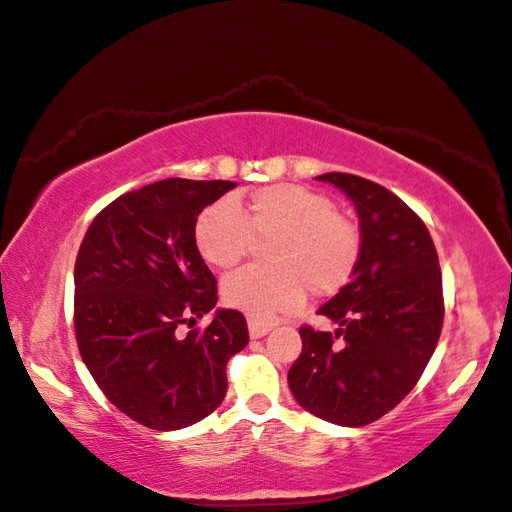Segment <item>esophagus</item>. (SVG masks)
I'll list each match as a JSON object with an SVG mask.
<instances>
[{"label":"esophagus","mask_w":512,"mask_h":512,"mask_svg":"<svg viewBox=\"0 0 512 512\" xmlns=\"http://www.w3.org/2000/svg\"><path fill=\"white\" fill-rule=\"evenodd\" d=\"M270 330H273V323H266V321H257V319H250L248 321V332L253 339H262Z\"/></svg>","instance_id":"34e87169"}]
</instances>
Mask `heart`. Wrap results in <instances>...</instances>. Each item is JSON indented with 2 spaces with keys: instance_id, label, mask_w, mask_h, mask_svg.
<instances>
[{
  "instance_id": "b5f03b06",
  "label": "heart",
  "mask_w": 512,
  "mask_h": 512,
  "mask_svg": "<svg viewBox=\"0 0 512 512\" xmlns=\"http://www.w3.org/2000/svg\"><path fill=\"white\" fill-rule=\"evenodd\" d=\"M266 248L270 266H248L222 281V299L253 319H270L312 297H330L352 279L361 257L356 224L334 211L330 198L297 184L257 189L248 202L217 200L193 226L195 250L213 268L228 270Z\"/></svg>"
}]
</instances>
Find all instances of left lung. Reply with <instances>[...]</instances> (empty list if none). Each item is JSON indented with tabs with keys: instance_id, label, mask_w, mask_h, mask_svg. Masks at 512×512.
Segmentation results:
<instances>
[{
	"instance_id": "8db88e82",
	"label": "left lung",
	"mask_w": 512,
	"mask_h": 512,
	"mask_svg": "<svg viewBox=\"0 0 512 512\" xmlns=\"http://www.w3.org/2000/svg\"><path fill=\"white\" fill-rule=\"evenodd\" d=\"M352 200L361 257L319 314L336 330L303 325L288 372L299 405L341 427L383 418L418 383L440 339L444 301L438 253L427 226L398 195L352 173H323Z\"/></svg>"
}]
</instances>
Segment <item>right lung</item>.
<instances>
[{"label":"right lung","mask_w":512,"mask_h":512,"mask_svg":"<svg viewBox=\"0 0 512 512\" xmlns=\"http://www.w3.org/2000/svg\"><path fill=\"white\" fill-rule=\"evenodd\" d=\"M228 180L169 178L129 191L94 217L74 264V330L107 400L156 431L209 416L226 396V363L248 343L242 312L215 310L217 281L195 250L204 206Z\"/></svg>","instance_id":"1"}]
</instances>
